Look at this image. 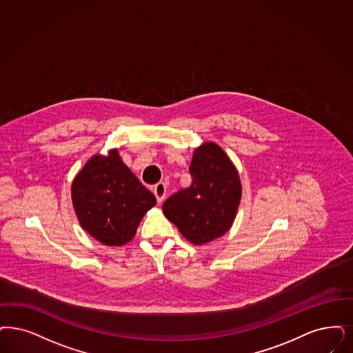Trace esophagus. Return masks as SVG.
Instances as JSON below:
<instances>
[{"instance_id":"obj_1","label":"esophagus","mask_w":353,"mask_h":353,"mask_svg":"<svg viewBox=\"0 0 353 353\" xmlns=\"http://www.w3.org/2000/svg\"><path fill=\"white\" fill-rule=\"evenodd\" d=\"M154 195L157 197L158 203H161L165 196H166V184L163 182H159L154 185Z\"/></svg>"}]
</instances>
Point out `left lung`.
Returning <instances> with one entry per match:
<instances>
[{"label": "left lung", "instance_id": "8db88e82", "mask_svg": "<svg viewBox=\"0 0 353 353\" xmlns=\"http://www.w3.org/2000/svg\"><path fill=\"white\" fill-rule=\"evenodd\" d=\"M190 172L191 185L172 194L162 210L191 243L203 245L230 229L242 185L232 161L213 143L196 149Z\"/></svg>", "mask_w": 353, "mask_h": 353}]
</instances>
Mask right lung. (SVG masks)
<instances>
[{
	"label": "right lung",
	"mask_w": 353,
	"mask_h": 353,
	"mask_svg": "<svg viewBox=\"0 0 353 353\" xmlns=\"http://www.w3.org/2000/svg\"><path fill=\"white\" fill-rule=\"evenodd\" d=\"M72 200L81 226L105 246H123L136 234L156 197L119 157L94 156L72 184Z\"/></svg>",
	"instance_id": "obj_1"
}]
</instances>
